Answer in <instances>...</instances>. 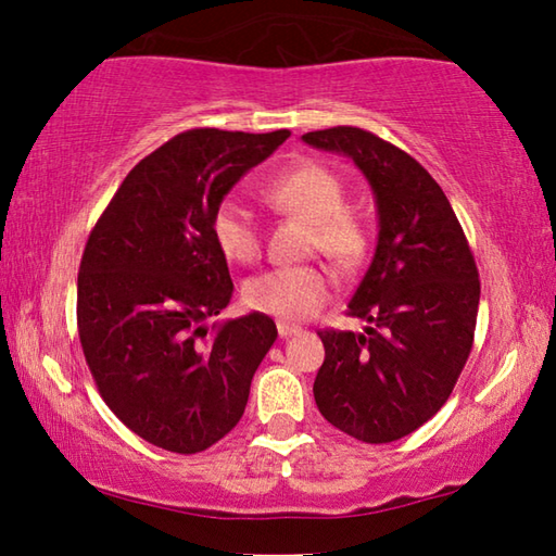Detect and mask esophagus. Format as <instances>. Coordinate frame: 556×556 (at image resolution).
Instances as JSON below:
<instances>
[{"instance_id": "esophagus-1", "label": "esophagus", "mask_w": 556, "mask_h": 556, "mask_svg": "<svg viewBox=\"0 0 556 556\" xmlns=\"http://www.w3.org/2000/svg\"><path fill=\"white\" fill-rule=\"evenodd\" d=\"M277 331H279V336H281V338H289V336H296V333L301 331V326H296V324H287V321H279V324H277Z\"/></svg>"}]
</instances>
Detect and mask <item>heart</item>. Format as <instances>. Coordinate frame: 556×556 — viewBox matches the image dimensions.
<instances>
[{"label": "heart", "mask_w": 556, "mask_h": 556, "mask_svg": "<svg viewBox=\"0 0 556 556\" xmlns=\"http://www.w3.org/2000/svg\"><path fill=\"white\" fill-rule=\"evenodd\" d=\"M277 208L312 223V244L336 265L355 267L368 250V230L353 211L343 208L345 188L331 168L299 164L265 186ZM213 238L225 257L252 262L260 255V225L248 205L228 195L211 223ZM331 294V275L318 265H285L262 271L244 285V301L255 312L299 321L314 316Z\"/></svg>", "instance_id": "obj_1"}]
</instances>
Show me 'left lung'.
<instances>
[{"label": "left lung", "mask_w": 556, "mask_h": 556, "mask_svg": "<svg viewBox=\"0 0 556 556\" xmlns=\"http://www.w3.org/2000/svg\"><path fill=\"white\" fill-rule=\"evenodd\" d=\"M361 168L378 205V244L348 304L363 333L318 331L316 407L365 444L412 434L444 407L473 348L476 260L441 186L417 159L361 127L301 137Z\"/></svg>", "instance_id": "8db88e82"}]
</instances>
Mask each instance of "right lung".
Returning a JSON list of instances; mask_svg holds the SVG:
<instances>
[{"instance_id": "1", "label": "right lung", "mask_w": 556, "mask_h": 556, "mask_svg": "<svg viewBox=\"0 0 556 556\" xmlns=\"http://www.w3.org/2000/svg\"><path fill=\"white\" fill-rule=\"evenodd\" d=\"M291 135L188 129L144 156L92 228L78 333L100 397L137 437L199 454L238 425L277 326L252 312L205 326L232 296L211 223L230 188Z\"/></svg>"}]
</instances>
